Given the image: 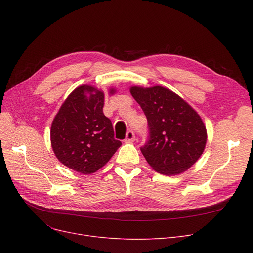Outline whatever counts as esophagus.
Listing matches in <instances>:
<instances>
[{
  "label": "esophagus",
  "mask_w": 253,
  "mask_h": 253,
  "mask_svg": "<svg viewBox=\"0 0 253 253\" xmlns=\"http://www.w3.org/2000/svg\"><path fill=\"white\" fill-rule=\"evenodd\" d=\"M135 140V133L132 130H129L126 134L125 142H133Z\"/></svg>",
  "instance_id": "1"
}]
</instances>
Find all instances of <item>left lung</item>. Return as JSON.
<instances>
[{"label":"left lung","mask_w":253,"mask_h":253,"mask_svg":"<svg viewBox=\"0 0 253 253\" xmlns=\"http://www.w3.org/2000/svg\"><path fill=\"white\" fill-rule=\"evenodd\" d=\"M130 92L148 120V140L140 148L148 163L164 175L179 174L194 165L207 139L200 116L161 86L132 87Z\"/></svg>","instance_id":"8db88e82"}]
</instances>
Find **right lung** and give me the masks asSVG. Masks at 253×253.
Masks as SVG:
<instances>
[{"label": "right lung", "mask_w": 253, "mask_h": 253, "mask_svg": "<svg viewBox=\"0 0 253 253\" xmlns=\"http://www.w3.org/2000/svg\"><path fill=\"white\" fill-rule=\"evenodd\" d=\"M103 104L102 92L80 86L65 99L53 120L50 133L53 151L63 165L80 173L90 174L100 169L122 144L115 139L112 121L102 112Z\"/></svg>", "instance_id": "add662e5"}]
</instances>
